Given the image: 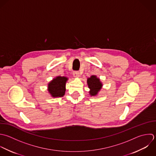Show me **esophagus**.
Instances as JSON below:
<instances>
[{"label": "esophagus", "instance_id": "34e87169", "mask_svg": "<svg viewBox=\"0 0 156 156\" xmlns=\"http://www.w3.org/2000/svg\"><path fill=\"white\" fill-rule=\"evenodd\" d=\"M73 75L75 77H76V78H78V77H80V73L79 72L76 71V72H73Z\"/></svg>", "mask_w": 156, "mask_h": 156}]
</instances>
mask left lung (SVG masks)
<instances>
[{
    "mask_svg": "<svg viewBox=\"0 0 156 156\" xmlns=\"http://www.w3.org/2000/svg\"><path fill=\"white\" fill-rule=\"evenodd\" d=\"M88 87L89 88V94L91 97L97 96L103 87V84L100 79L96 75H92L87 80Z\"/></svg>",
    "mask_w": 156,
    "mask_h": 156,
    "instance_id": "obj_1",
    "label": "left lung"
}]
</instances>
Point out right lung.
<instances>
[{"label": "right lung", "mask_w": 156, "mask_h": 156, "mask_svg": "<svg viewBox=\"0 0 156 156\" xmlns=\"http://www.w3.org/2000/svg\"><path fill=\"white\" fill-rule=\"evenodd\" d=\"M68 80L66 76H57L48 83L47 90L51 97H62L65 95L66 84Z\"/></svg>", "instance_id": "1"}]
</instances>
